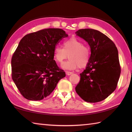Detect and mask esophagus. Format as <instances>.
Wrapping results in <instances>:
<instances>
[{
	"mask_svg": "<svg viewBox=\"0 0 132 132\" xmlns=\"http://www.w3.org/2000/svg\"><path fill=\"white\" fill-rule=\"evenodd\" d=\"M66 74L67 75H71L72 74V72H70V71H66Z\"/></svg>",
	"mask_w": 132,
	"mask_h": 132,
	"instance_id": "1",
	"label": "esophagus"
}]
</instances>
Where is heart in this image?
I'll list each match as a JSON object with an SVG mask.
<instances>
[{
  "label": "heart",
  "mask_w": 132,
  "mask_h": 132,
  "mask_svg": "<svg viewBox=\"0 0 132 132\" xmlns=\"http://www.w3.org/2000/svg\"><path fill=\"white\" fill-rule=\"evenodd\" d=\"M68 57L69 60L62 66L63 69L74 70L79 67L84 68L90 60V48L79 39L71 37L63 42V47L57 45L54 49V58L57 62L62 63Z\"/></svg>",
  "instance_id": "obj_1"
}]
</instances>
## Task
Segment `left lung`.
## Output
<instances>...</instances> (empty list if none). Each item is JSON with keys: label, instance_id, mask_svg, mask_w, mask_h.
Returning a JSON list of instances; mask_svg holds the SVG:
<instances>
[{"label": "left lung", "instance_id": "left-lung-1", "mask_svg": "<svg viewBox=\"0 0 132 132\" xmlns=\"http://www.w3.org/2000/svg\"><path fill=\"white\" fill-rule=\"evenodd\" d=\"M75 34L87 42L91 53L75 91L87 102H101L117 87L121 73L118 50L113 42L99 30L82 29Z\"/></svg>", "mask_w": 132, "mask_h": 132}]
</instances>
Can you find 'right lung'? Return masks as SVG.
<instances>
[{"mask_svg":"<svg viewBox=\"0 0 132 132\" xmlns=\"http://www.w3.org/2000/svg\"><path fill=\"white\" fill-rule=\"evenodd\" d=\"M68 35L60 28H47L26 35L11 60L12 78L26 99L37 101L52 93L66 76L54 59V49Z\"/></svg>","mask_w":132,"mask_h":132,"instance_id":"1","label":"right lung"}]
</instances>
